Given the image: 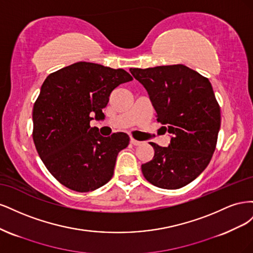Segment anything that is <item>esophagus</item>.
Segmentation results:
<instances>
[{
  "mask_svg": "<svg viewBox=\"0 0 253 253\" xmlns=\"http://www.w3.org/2000/svg\"><path fill=\"white\" fill-rule=\"evenodd\" d=\"M129 142H131L133 145H139L141 142L139 140H136L135 138H131L129 139Z\"/></svg>",
  "mask_w": 253,
  "mask_h": 253,
  "instance_id": "esophagus-1",
  "label": "esophagus"
}]
</instances>
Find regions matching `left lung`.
Masks as SVG:
<instances>
[{"mask_svg":"<svg viewBox=\"0 0 253 253\" xmlns=\"http://www.w3.org/2000/svg\"><path fill=\"white\" fill-rule=\"evenodd\" d=\"M147 89L157 121L171 135L168 147L154 142V157L141 165L148 181L179 189L209 165L220 127V109L208 78L182 64L129 68Z\"/></svg>","mask_w":253,"mask_h":253,"instance_id":"8db88e82","label":"left lung"}]
</instances>
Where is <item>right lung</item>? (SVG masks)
Instances as JSON below:
<instances>
[{
  "label": "right lung",
  "mask_w": 253,
  "mask_h": 253,
  "mask_svg": "<svg viewBox=\"0 0 253 253\" xmlns=\"http://www.w3.org/2000/svg\"><path fill=\"white\" fill-rule=\"evenodd\" d=\"M132 80L122 68L77 62L43 82L34 104L33 138L45 167L66 188L89 192L112 178L129 137L122 132L103 137L89 122L104 116L113 89Z\"/></svg>",
  "instance_id": "1"
}]
</instances>
